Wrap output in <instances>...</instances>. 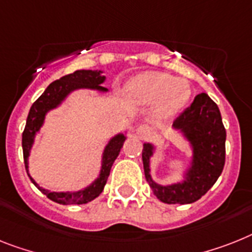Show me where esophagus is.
<instances>
[{
  "label": "esophagus",
  "instance_id": "1",
  "mask_svg": "<svg viewBox=\"0 0 252 252\" xmlns=\"http://www.w3.org/2000/svg\"><path fill=\"white\" fill-rule=\"evenodd\" d=\"M135 132H136V135H139L140 138H145V136L149 135V132H151V128H149L148 126H145V125H139L138 127L135 128Z\"/></svg>",
  "mask_w": 252,
  "mask_h": 252
}]
</instances>
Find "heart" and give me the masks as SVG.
I'll list each match as a JSON object with an SVG mask.
<instances>
[{"instance_id": "1", "label": "heart", "mask_w": 252, "mask_h": 252, "mask_svg": "<svg viewBox=\"0 0 252 252\" xmlns=\"http://www.w3.org/2000/svg\"><path fill=\"white\" fill-rule=\"evenodd\" d=\"M126 93L138 104H155V113L159 118H171L186 107L192 89L184 80L163 72H143L128 81Z\"/></svg>"}]
</instances>
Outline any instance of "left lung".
I'll list each match as a JSON object with an SVG mask.
<instances>
[{
    "label": "left lung",
    "instance_id": "1",
    "mask_svg": "<svg viewBox=\"0 0 252 252\" xmlns=\"http://www.w3.org/2000/svg\"><path fill=\"white\" fill-rule=\"evenodd\" d=\"M172 130L182 135L192 152L188 165L182 171V178L171 184L155 182L151 174V158L157 151V145L144 143L141 157L145 180L162 202L193 203L215 184L225 163L226 132L219 108L207 94H199L190 107L174 121Z\"/></svg>",
    "mask_w": 252,
    "mask_h": 252
}]
</instances>
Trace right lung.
Wrapping results in <instances>:
<instances>
[{
    "mask_svg": "<svg viewBox=\"0 0 252 252\" xmlns=\"http://www.w3.org/2000/svg\"><path fill=\"white\" fill-rule=\"evenodd\" d=\"M107 76H104V70L99 69H80L76 70L74 73L64 76L59 80L54 81L46 87V90L37 99L33 105L31 107L28 118H27L26 128L23 131L22 136V147L23 156H24V165H26L27 174H28L31 182L47 196L51 201L60 205H82V203L91 202L93 199L96 198L101 192L104 187L107 184L108 176L111 172L112 165L114 159L117 158L121 151L122 145L126 140L127 131L118 132L113 135L107 144L104 147L101 153L100 161V171L97 174V178L94 179L93 182L80 190H66V192H55L49 190L39 186L38 183L29 174V156L32 151L36 136L41 132V128L45 125V120L49 112L58 109L63 105L64 101L68 99L70 94L77 90H94L97 93L107 94L108 89L103 87L101 85L105 82Z\"/></svg>",
    "mask_w": 252,
    "mask_h": 252,
    "instance_id": "right-lung-1",
    "label": "right lung"
}]
</instances>
